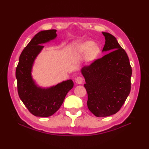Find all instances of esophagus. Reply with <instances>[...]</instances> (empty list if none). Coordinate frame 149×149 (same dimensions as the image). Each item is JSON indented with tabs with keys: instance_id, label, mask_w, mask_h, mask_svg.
I'll list each match as a JSON object with an SVG mask.
<instances>
[{
	"instance_id": "34e87169",
	"label": "esophagus",
	"mask_w": 149,
	"mask_h": 149,
	"mask_svg": "<svg viewBox=\"0 0 149 149\" xmlns=\"http://www.w3.org/2000/svg\"><path fill=\"white\" fill-rule=\"evenodd\" d=\"M75 83L78 84H81L83 83V78L81 77H78L75 79Z\"/></svg>"
}]
</instances>
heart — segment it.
<instances>
[{
    "label": "heart",
    "mask_w": 149,
    "mask_h": 149,
    "mask_svg": "<svg viewBox=\"0 0 149 149\" xmlns=\"http://www.w3.org/2000/svg\"><path fill=\"white\" fill-rule=\"evenodd\" d=\"M76 50L78 53L81 54H86L85 58L88 62L93 61L100 51L99 47L94 45V43L90 41L79 43L76 46Z\"/></svg>",
    "instance_id": "heart-1"
}]
</instances>
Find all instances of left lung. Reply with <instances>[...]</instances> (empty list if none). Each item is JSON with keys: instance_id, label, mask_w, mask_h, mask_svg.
<instances>
[{"instance_id": "1", "label": "left lung", "mask_w": 149, "mask_h": 149, "mask_svg": "<svg viewBox=\"0 0 149 149\" xmlns=\"http://www.w3.org/2000/svg\"><path fill=\"white\" fill-rule=\"evenodd\" d=\"M102 34L106 40L102 52L109 53L81 69L88 107L97 117L112 115L120 109L130 93L132 75L124 49L112 34Z\"/></svg>"}]
</instances>
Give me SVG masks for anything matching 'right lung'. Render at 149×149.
I'll list each match as a JSON object with an SVG mask.
<instances>
[{
  "label": "right lung",
  "instance_id": "1",
  "mask_svg": "<svg viewBox=\"0 0 149 149\" xmlns=\"http://www.w3.org/2000/svg\"><path fill=\"white\" fill-rule=\"evenodd\" d=\"M56 33V29H51L37 33L22 52L16 69L19 97L36 116L48 117L54 114L74 86V82L69 79L49 88H42L37 86L31 76L34 60L43 48L42 44L54 39Z\"/></svg>",
  "mask_w": 149,
  "mask_h": 149
}]
</instances>
